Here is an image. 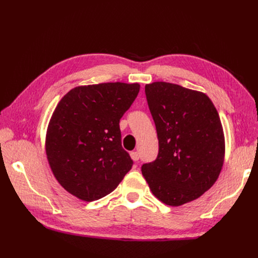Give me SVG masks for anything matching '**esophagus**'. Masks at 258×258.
Returning a JSON list of instances; mask_svg holds the SVG:
<instances>
[{
  "label": "esophagus",
  "mask_w": 258,
  "mask_h": 258,
  "mask_svg": "<svg viewBox=\"0 0 258 258\" xmlns=\"http://www.w3.org/2000/svg\"><path fill=\"white\" fill-rule=\"evenodd\" d=\"M130 157L134 161H138L139 158H140V156H139L138 152H132V153H130Z\"/></svg>",
  "instance_id": "esophagus-1"
}]
</instances>
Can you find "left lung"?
Wrapping results in <instances>:
<instances>
[{"label": "left lung", "mask_w": 258, "mask_h": 258, "mask_svg": "<svg viewBox=\"0 0 258 258\" xmlns=\"http://www.w3.org/2000/svg\"><path fill=\"white\" fill-rule=\"evenodd\" d=\"M145 95L159 153L142 166V174L156 198L179 207L201 197L221 173L225 137L220 115L206 93L176 84H146Z\"/></svg>", "instance_id": "1"}]
</instances>
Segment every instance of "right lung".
Listing matches in <instances>:
<instances>
[{
  "label": "right lung",
  "instance_id": "1",
  "mask_svg": "<svg viewBox=\"0 0 258 258\" xmlns=\"http://www.w3.org/2000/svg\"><path fill=\"white\" fill-rule=\"evenodd\" d=\"M140 84L77 86L50 117L45 151L52 174L76 198L95 201L112 192L134 161L121 146L119 120Z\"/></svg>",
  "mask_w": 258,
  "mask_h": 258
}]
</instances>
